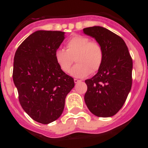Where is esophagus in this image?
Returning a JSON list of instances; mask_svg holds the SVG:
<instances>
[{
  "label": "esophagus",
  "mask_w": 148,
  "mask_h": 148,
  "mask_svg": "<svg viewBox=\"0 0 148 148\" xmlns=\"http://www.w3.org/2000/svg\"><path fill=\"white\" fill-rule=\"evenodd\" d=\"M81 82V81L78 80V79H77V78H75V79H74V82H75V84L78 83V82Z\"/></svg>",
  "instance_id": "1"
}]
</instances>
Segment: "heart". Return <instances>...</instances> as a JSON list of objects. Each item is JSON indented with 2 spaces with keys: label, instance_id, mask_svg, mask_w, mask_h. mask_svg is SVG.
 <instances>
[{
  "label": "heart",
  "instance_id": "1",
  "mask_svg": "<svg viewBox=\"0 0 148 148\" xmlns=\"http://www.w3.org/2000/svg\"><path fill=\"white\" fill-rule=\"evenodd\" d=\"M66 50L56 49L55 59L61 70L67 73L74 63L77 64L71 70V74L77 78L88 75L99 70L104 61V50L97 41L91 40L87 36L76 35L66 41Z\"/></svg>",
  "mask_w": 148,
  "mask_h": 148
}]
</instances>
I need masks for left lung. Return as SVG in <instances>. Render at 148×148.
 Wrapping results in <instances>:
<instances>
[{
  "label": "left lung",
  "mask_w": 148,
  "mask_h": 148,
  "mask_svg": "<svg viewBox=\"0 0 148 148\" xmlns=\"http://www.w3.org/2000/svg\"><path fill=\"white\" fill-rule=\"evenodd\" d=\"M101 45L104 61L98 73L85 81L87 90L84 101L92 114L110 117L123 107L132 87L133 60L122 38L108 29H84Z\"/></svg>",
  "instance_id": "1"
}]
</instances>
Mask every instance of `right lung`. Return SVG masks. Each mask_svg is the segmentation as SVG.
<instances>
[{
  "label": "right lung",
  "instance_id": "1",
  "mask_svg": "<svg viewBox=\"0 0 148 148\" xmlns=\"http://www.w3.org/2000/svg\"><path fill=\"white\" fill-rule=\"evenodd\" d=\"M64 39L61 31H36L21 44L14 57L12 78L19 102L32 119L44 125L61 116L66 95L75 86L55 59V50Z\"/></svg>",
  "mask_w": 148,
  "mask_h": 148
}]
</instances>
